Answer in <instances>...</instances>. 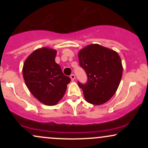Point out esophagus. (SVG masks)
I'll use <instances>...</instances> for the list:
<instances>
[{
    "label": "esophagus",
    "mask_w": 148,
    "mask_h": 148,
    "mask_svg": "<svg viewBox=\"0 0 148 148\" xmlns=\"http://www.w3.org/2000/svg\"><path fill=\"white\" fill-rule=\"evenodd\" d=\"M70 78H71V79H72V81H74V79H75V75H74V74H71L70 75Z\"/></svg>",
    "instance_id": "esophagus-1"
}]
</instances>
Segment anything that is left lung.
<instances>
[{
	"mask_svg": "<svg viewBox=\"0 0 148 148\" xmlns=\"http://www.w3.org/2000/svg\"><path fill=\"white\" fill-rule=\"evenodd\" d=\"M79 60L88 76L86 84L78 82L86 101L95 105L106 102L114 95L123 76L118 53L97 44L90 45L80 50Z\"/></svg>",
	"mask_w": 148,
	"mask_h": 148,
	"instance_id": "obj_1",
	"label": "left lung"
}]
</instances>
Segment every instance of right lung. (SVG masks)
Returning <instances> with one entry per match:
<instances>
[{
  "label": "right lung",
  "instance_id": "obj_1",
  "mask_svg": "<svg viewBox=\"0 0 148 148\" xmlns=\"http://www.w3.org/2000/svg\"><path fill=\"white\" fill-rule=\"evenodd\" d=\"M56 53L47 47L38 49L27 58L23 67L27 88L37 99L48 106H54L63 97L71 81L56 62Z\"/></svg>",
  "mask_w": 148,
  "mask_h": 148
}]
</instances>
